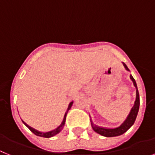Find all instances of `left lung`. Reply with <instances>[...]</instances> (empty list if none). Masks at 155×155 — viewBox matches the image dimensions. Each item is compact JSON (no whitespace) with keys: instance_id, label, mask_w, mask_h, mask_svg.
<instances>
[{"instance_id":"8db88e82","label":"left lung","mask_w":155,"mask_h":155,"mask_svg":"<svg viewBox=\"0 0 155 155\" xmlns=\"http://www.w3.org/2000/svg\"><path fill=\"white\" fill-rule=\"evenodd\" d=\"M123 66L126 68L127 71H130L129 68H127V66L123 63ZM130 80H132L133 84H134V86L136 88V99H135V101H134V106L132 107L131 110H130V113L127 117V119H125V121L122 123L121 125L118 127L115 128H106V127H99V126L95 125L94 123H92V121L91 120V127H92V129L95 130L96 133L101 134L103 136L105 137H115L119 136V135H121V134H124L127 130H128L130 128L133 124H134L135 119H136L137 114L139 112V105H140V102H139V91H138V87H137L136 82L134 80V79L133 78L131 75H130Z\"/></svg>"}]
</instances>
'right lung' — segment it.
I'll return each instance as SVG.
<instances>
[{
	"label": "right lung",
	"mask_w": 155,
	"mask_h": 155,
	"mask_svg": "<svg viewBox=\"0 0 155 155\" xmlns=\"http://www.w3.org/2000/svg\"><path fill=\"white\" fill-rule=\"evenodd\" d=\"M72 104H73V102H71L70 104H69L68 105V109H67V111L65 112L64 114V119H63L62 123H61V124H60L58 127H56L55 130H51V131H48V132H41L39 131V130H35L34 128L31 127H29V126L28 125V124H26V123H25L24 121H22L24 123V124H25L26 127H27L28 129H29L34 134H36V135H37V136H41V137H44V138H51V137L52 136H55L56 134H57L58 133H60L61 130H62V129L64 128V124H65V120H66V116H67V114H68V110L71 109V106H72Z\"/></svg>",
	"instance_id": "1"
}]
</instances>
